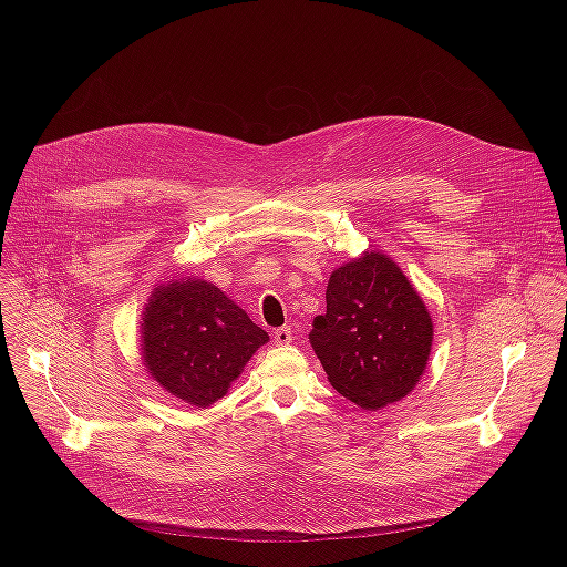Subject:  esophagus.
Returning a JSON list of instances; mask_svg holds the SVG:
<instances>
[{
    "label": "esophagus",
    "instance_id": "1",
    "mask_svg": "<svg viewBox=\"0 0 567 567\" xmlns=\"http://www.w3.org/2000/svg\"><path fill=\"white\" fill-rule=\"evenodd\" d=\"M274 341L276 346H289L293 341V334H291V328H280L274 332Z\"/></svg>",
    "mask_w": 567,
    "mask_h": 567
}]
</instances>
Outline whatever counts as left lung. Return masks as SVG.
Masks as SVG:
<instances>
[{"label":"left lung","instance_id":"1","mask_svg":"<svg viewBox=\"0 0 567 567\" xmlns=\"http://www.w3.org/2000/svg\"><path fill=\"white\" fill-rule=\"evenodd\" d=\"M313 318L309 343L330 383L365 411L415 390L433 346V320L415 287L383 254L339 267Z\"/></svg>","mask_w":567,"mask_h":567}]
</instances>
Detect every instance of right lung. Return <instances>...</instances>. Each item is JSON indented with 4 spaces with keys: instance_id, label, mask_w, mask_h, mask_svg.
I'll list each match as a JSON object with an SVG mask.
<instances>
[{
    "instance_id": "obj_1",
    "label": "right lung",
    "mask_w": 567,
    "mask_h": 567,
    "mask_svg": "<svg viewBox=\"0 0 567 567\" xmlns=\"http://www.w3.org/2000/svg\"><path fill=\"white\" fill-rule=\"evenodd\" d=\"M267 341L245 309L199 278L158 285L141 320L150 377L197 409L221 399Z\"/></svg>"
}]
</instances>
